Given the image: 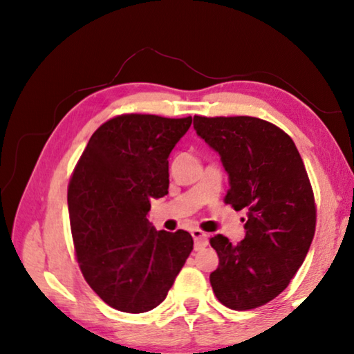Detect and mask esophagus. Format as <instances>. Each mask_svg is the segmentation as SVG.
<instances>
[{
  "label": "esophagus",
  "instance_id": "1",
  "mask_svg": "<svg viewBox=\"0 0 354 354\" xmlns=\"http://www.w3.org/2000/svg\"><path fill=\"white\" fill-rule=\"evenodd\" d=\"M192 237H194V241H195V250L205 248L207 245V234L206 232H203L201 230L192 231Z\"/></svg>",
  "mask_w": 354,
  "mask_h": 354
}]
</instances>
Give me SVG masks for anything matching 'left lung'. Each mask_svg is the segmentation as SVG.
Returning <instances> with one entry per match:
<instances>
[{
	"mask_svg": "<svg viewBox=\"0 0 354 354\" xmlns=\"http://www.w3.org/2000/svg\"><path fill=\"white\" fill-rule=\"evenodd\" d=\"M194 128L220 156L230 179L226 205L247 209L245 237L217 234L211 286L234 310L259 308L287 286L306 257L315 232V203L295 143L283 129L254 117H194Z\"/></svg>",
	"mask_w": 354,
	"mask_h": 354,
	"instance_id": "left-lung-1",
	"label": "left lung"
}]
</instances>
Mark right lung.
Here are the masks:
<instances>
[{"label": "right lung", "mask_w": 354, "mask_h": 354, "mask_svg": "<svg viewBox=\"0 0 354 354\" xmlns=\"http://www.w3.org/2000/svg\"><path fill=\"white\" fill-rule=\"evenodd\" d=\"M192 117L128 113L95 131L68 185V214L84 278L111 308L142 314L164 301L194 239L156 231L151 200L169 194V156Z\"/></svg>", "instance_id": "1"}]
</instances>
